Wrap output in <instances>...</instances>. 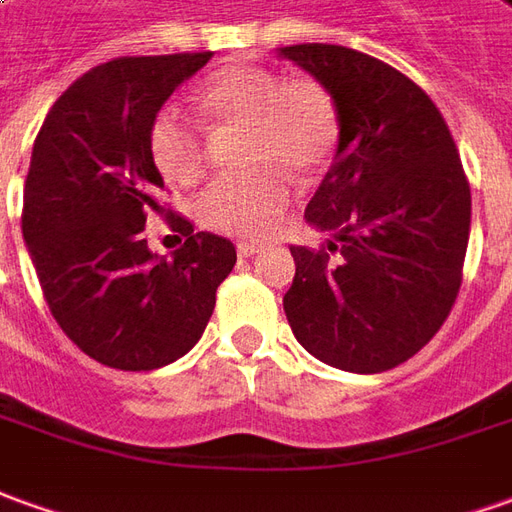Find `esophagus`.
Listing matches in <instances>:
<instances>
[{
    "mask_svg": "<svg viewBox=\"0 0 512 512\" xmlns=\"http://www.w3.org/2000/svg\"><path fill=\"white\" fill-rule=\"evenodd\" d=\"M236 250H239L242 259H250V256H256V253H262V245H259V242H239Z\"/></svg>",
    "mask_w": 512,
    "mask_h": 512,
    "instance_id": "1",
    "label": "esophagus"
}]
</instances>
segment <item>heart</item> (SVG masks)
<instances>
[{"label":"heart","instance_id":"heart-1","mask_svg":"<svg viewBox=\"0 0 512 512\" xmlns=\"http://www.w3.org/2000/svg\"><path fill=\"white\" fill-rule=\"evenodd\" d=\"M197 108L217 128H245L242 161L253 164L248 172L214 178L197 197L200 222L222 234H264L290 206L292 175L312 181L340 142L337 105L303 74L228 66L200 88ZM147 144L158 172L178 186H192L209 161L203 128L172 108L155 114Z\"/></svg>","mask_w":512,"mask_h":512}]
</instances>
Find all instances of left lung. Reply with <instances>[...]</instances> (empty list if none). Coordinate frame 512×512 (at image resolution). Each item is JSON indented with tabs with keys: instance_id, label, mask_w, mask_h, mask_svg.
<instances>
[{
	"instance_id": "obj_1",
	"label": "left lung",
	"mask_w": 512,
	"mask_h": 512,
	"mask_svg": "<svg viewBox=\"0 0 512 512\" xmlns=\"http://www.w3.org/2000/svg\"><path fill=\"white\" fill-rule=\"evenodd\" d=\"M340 114L334 164L306 206L331 236L290 248L295 278L284 312L320 362L382 373L424 348L463 281L471 189L449 125L407 74L337 44L281 47Z\"/></svg>"
}]
</instances>
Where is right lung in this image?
Segmentation results:
<instances>
[{
  "label": "right lung",
  "mask_w": 512,
  "mask_h": 512,
  "mask_svg": "<svg viewBox=\"0 0 512 512\" xmlns=\"http://www.w3.org/2000/svg\"><path fill=\"white\" fill-rule=\"evenodd\" d=\"M211 52L116 58L77 77L38 130L24 181L21 234L49 312L83 354L116 370H155L192 351L217 287L236 264L231 239L175 217L186 242L164 259L144 222L164 178L150 125Z\"/></svg>",
  "instance_id": "add662e5"
}]
</instances>
